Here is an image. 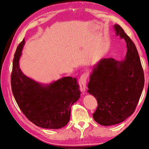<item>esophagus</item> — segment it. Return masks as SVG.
Here are the masks:
<instances>
[{
    "mask_svg": "<svg viewBox=\"0 0 149 149\" xmlns=\"http://www.w3.org/2000/svg\"><path fill=\"white\" fill-rule=\"evenodd\" d=\"M88 77V74L87 72H84L80 77L79 84L80 90L81 91H83V92H84L85 91V89H86V81H87Z\"/></svg>",
    "mask_w": 149,
    "mask_h": 149,
    "instance_id": "obj_1",
    "label": "esophagus"
}]
</instances>
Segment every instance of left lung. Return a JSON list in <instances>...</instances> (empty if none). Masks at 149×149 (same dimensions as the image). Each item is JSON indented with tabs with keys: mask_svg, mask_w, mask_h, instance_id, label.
Masks as SVG:
<instances>
[{
	"mask_svg": "<svg viewBox=\"0 0 149 149\" xmlns=\"http://www.w3.org/2000/svg\"><path fill=\"white\" fill-rule=\"evenodd\" d=\"M117 36L124 38L127 52L123 61L101 59L90 77L88 93L96 98L98 106L93 117L102 125L119 123L135 111L143 89L145 78L134 43L118 25Z\"/></svg>",
	"mask_w": 149,
	"mask_h": 149,
	"instance_id": "obj_1",
	"label": "left lung"
}]
</instances>
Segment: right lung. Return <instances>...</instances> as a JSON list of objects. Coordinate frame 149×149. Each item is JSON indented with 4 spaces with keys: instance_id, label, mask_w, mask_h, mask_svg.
<instances>
[{
    "instance_id": "obj_1",
    "label": "right lung",
    "mask_w": 149,
    "mask_h": 149,
    "mask_svg": "<svg viewBox=\"0 0 149 149\" xmlns=\"http://www.w3.org/2000/svg\"><path fill=\"white\" fill-rule=\"evenodd\" d=\"M25 43L16 50L11 75L13 94L28 120L38 127L59 129L70 120L73 104L81 97L76 78L65 77L43 86L26 76L19 67V59Z\"/></svg>"
}]
</instances>
